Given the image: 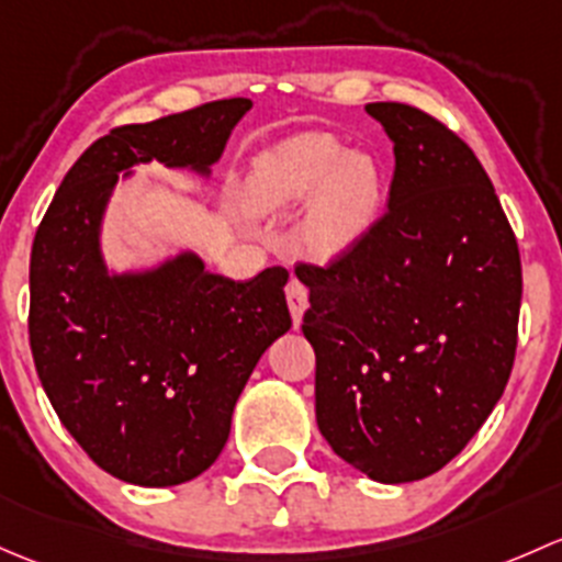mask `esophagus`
<instances>
[{"label": "esophagus", "mask_w": 562, "mask_h": 562, "mask_svg": "<svg viewBox=\"0 0 562 562\" xmlns=\"http://www.w3.org/2000/svg\"><path fill=\"white\" fill-rule=\"evenodd\" d=\"M286 303H289V311H292L294 324H300L305 308H308V289H305L303 281L292 279L286 283Z\"/></svg>", "instance_id": "1"}]
</instances>
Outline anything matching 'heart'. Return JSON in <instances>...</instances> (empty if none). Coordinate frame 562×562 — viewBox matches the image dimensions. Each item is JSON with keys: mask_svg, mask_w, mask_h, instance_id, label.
I'll list each match as a JSON object with an SVG mask.
<instances>
[{"mask_svg": "<svg viewBox=\"0 0 562 562\" xmlns=\"http://www.w3.org/2000/svg\"><path fill=\"white\" fill-rule=\"evenodd\" d=\"M384 170L375 156L346 151L324 132L289 137L254 161L246 200L254 211L273 213L308 202L305 243L316 254H340L355 246L384 207Z\"/></svg>", "mask_w": 562, "mask_h": 562, "instance_id": "1", "label": "heart"}]
</instances>
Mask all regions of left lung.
<instances>
[{"instance_id":"left-lung-1","label":"left lung","mask_w":562,"mask_h":562,"mask_svg":"<svg viewBox=\"0 0 562 562\" xmlns=\"http://www.w3.org/2000/svg\"><path fill=\"white\" fill-rule=\"evenodd\" d=\"M395 143L390 207L329 265L300 262L316 422L373 482L441 471L501 401L517 351L522 265L482 161L447 124L370 102Z\"/></svg>"}]
</instances>
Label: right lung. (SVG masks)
I'll use <instances>...</instances> for the list:
<instances>
[{"label": "right lung", "mask_w": 562, "mask_h": 562, "mask_svg": "<svg viewBox=\"0 0 562 562\" xmlns=\"http://www.w3.org/2000/svg\"><path fill=\"white\" fill-rule=\"evenodd\" d=\"M251 100H216L126 124L69 167L29 265V346L69 436L121 482L172 487L216 462L259 357L292 327L286 268L251 281L181 254L151 273L108 276L100 222L137 161L211 170Z\"/></svg>", "instance_id": "add662e5"}]
</instances>
